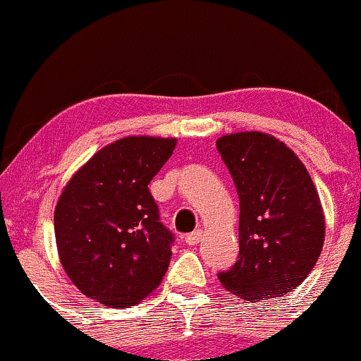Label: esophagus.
<instances>
[{
    "mask_svg": "<svg viewBox=\"0 0 361 361\" xmlns=\"http://www.w3.org/2000/svg\"><path fill=\"white\" fill-rule=\"evenodd\" d=\"M200 240H202V231H200V229H197V231L190 233V235L185 236V241H187L188 245H197Z\"/></svg>",
    "mask_w": 361,
    "mask_h": 361,
    "instance_id": "esophagus-1",
    "label": "esophagus"
}]
</instances>
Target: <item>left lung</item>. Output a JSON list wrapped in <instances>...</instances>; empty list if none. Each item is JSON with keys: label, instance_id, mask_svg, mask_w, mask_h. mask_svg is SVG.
Listing matches in <instances>:
<instances>
[{"label": "left lung", "instance_id": "obj_1", "mask_svg": "<svg viewBox=\"0 0 361 361\" xmlns=\"http://www.w3.org/2000/svg\"><path fill=\"white\" fill-rule=\"evenodd\" d=\"M240 199V257L221 284L247 302L279 298L307 279L326 238L314 181L284 142L262 132L217 138Z\"/></svg>", "mask_w": 361, "mask_h": 361}]
</instances>
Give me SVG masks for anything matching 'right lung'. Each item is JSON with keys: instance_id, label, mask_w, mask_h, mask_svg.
Here are the masks:
<instances>
[{"instance_id": "add662e5", "label": "right lung", "mask_w": 361, "mask_h": 361, "mask_svg": "<svg viewBox=\"0 0 361 361\" xmlns=\"http://www.w3.org/2000/svg\"><path fill=\"white\" fill-rule=\"evenodd\" d=\"M174 147L176 138H120L63 188L54 209L58 255L87 298L121 310L161 284L174 236L159 221L149 183Z\"/></svg>"}]
</instances>
